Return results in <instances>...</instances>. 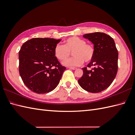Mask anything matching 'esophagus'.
Wrapping results in <instances>:
<instances>
[{
  "instance_id": "1",
  "label": "esophagus",
  "mask_w": 135,
  "mask_h": 135,
  "mask_svg": "<svg viewBox=\"0 0 135 135\" xmlns=\"http://www.w3.org/2000/svg\"><path fill=\"white\" fill-rule=\"evenodd\" d=\"M69 68H70V69H71V70H76V67H69Z\"/></svg>"
}]
</instances>
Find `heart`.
Returning <instances> with one entry per match:
<instances>
[{"label": "heart", "mask_w": 135, "mask_h": 135, "mask_svg": "<svg viewBox=\"0 0 135 135\" xmlns=\"http://www.w3.org/2000/svg\"><path fill=\"white\" fill-rule=\"evenodd\" d=\"M71 52H73L74 57L63 62V64L67 66H79L84 61L89 63L93 60L95 48L91 44L86 43L84 40L73 36L65 40L64 45H56L54 54L59 60L64 61L69 57Z\"/></svg>", "instance_id": "heart-1"}]
</instances>
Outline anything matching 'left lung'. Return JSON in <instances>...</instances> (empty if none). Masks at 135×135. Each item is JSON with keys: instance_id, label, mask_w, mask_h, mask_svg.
Masks as SVG:
<instances>
[{"instance_id": "left-lung-1", "label": "left lung", "mask_w": 135, "mask_h": 135, "mask_svg": "<svg viewBox=\"0 0 135 135\" xmlns=\"http://www.w3.org/2000/svg\"><path fill=\"white\" fill-rule=\"evenodd\" d=\"M91 41L95 48L93 60L83 68V74L78 83L90 93L102 91L110 86L118 70V53L114 40L104 33L95 32L83 35Z\"/></svg>"}]
</instances>
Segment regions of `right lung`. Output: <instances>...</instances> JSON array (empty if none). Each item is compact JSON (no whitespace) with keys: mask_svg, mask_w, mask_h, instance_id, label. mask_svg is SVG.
I'll return each instance as SVG.
<instances>
[{"mask_svg":"<svg viewBox=\"0 0 135 135\" xmlns=\"http://www.w3.org/2000/svg\"><path fill=\"white\" fill-rule=\"evenodd\" d=\"M61 40L34 38L25 42L19 52V72L23 83L37 94L54 90L65 67L55 57V46Z\"/></svg>","mask_w":135,"mask_h":135,"instance_id":"1","label":"right lung"}]
</instances>
